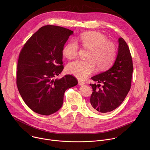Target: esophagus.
<instances>
[{
    "label": "esophagus",
    "mask_w": 150,
    "mask_h": 150,
    "mask_svg": "<svg viewBox=\"0 0 150 150\" xmlns=\"http://www.w3.org/2000/svg\"><path fill=\"white\" fill-rule=\"evenodd\" d=\"M78 83H79V85H82L85 84V82H83V81H81V80H78Z\"/></svg>",
    "instance_id": "34e87169"
}]
</instances>
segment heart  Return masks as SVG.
<instances>
[{
	"label": "heart",
	"mask_w": 150,
	"mask_h": 150,
	"mask_svg": "<svg viewBox=\"0 0 150 150\" xmlns=\"http://www.w3.org/2000/svg\"><path fill=\"white\" fill-rule=\"evenodd\" d=\"M79 41L85 48L90 51L87 60H77L69 63L67 67V72L80 79H86L96 69V64L99 69L109 67L116 56V47L113 42L108 41L107 38L96 31L82 33ZM79 46L76 41L71 40L64 46L63 54L71 60L78 55Z\"/></svg>",
	"instance_id": "obj_1"
}]
</instances>
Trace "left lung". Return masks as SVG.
Listing matches in <instances>:
<instances>
[{"label": "left lung", "instance_id": "1", "mask_svg": "<svg viewBox=\"0 0 150 150\" xmlns=\"http://www.w3.org/2000/svg\"><path fill=\"white\" fill-rule=\"evenodd\" d=\"M118 51L113 66L108 71L94 76L91 79L98 84H91L93 93L90 109L98 113H108L122 103L129 91L133 72L130 50L122 37L118 39ZM101 83L103 86L100 88Z\"/></svg>", "mask_w": 150, "mask_h": 150}]
</instances>
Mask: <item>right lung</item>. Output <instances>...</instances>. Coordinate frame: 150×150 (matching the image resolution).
Returning a JSON list of instances; mask_svg holds the SVG:
<instances>
[{
    "instance_id": "1",
    "label": "right lung",
    "mask_w": 150,
    "mask_h": 150,
    "mask_svg": "<svg viewBox=\"0 0 150 150\" xmlns=\"http://www.w3.org/2000/svg\"><path fill=\"white\" fill-rule=\"evenodd\" d=\"M74 31L47 25L41 27L21 50L17 65L16 84L28 108L40 115L49 116L63 105L65 91L78 83L67 75L55 79L63 71V49Z\"/></svg>"
}]
</instances>
